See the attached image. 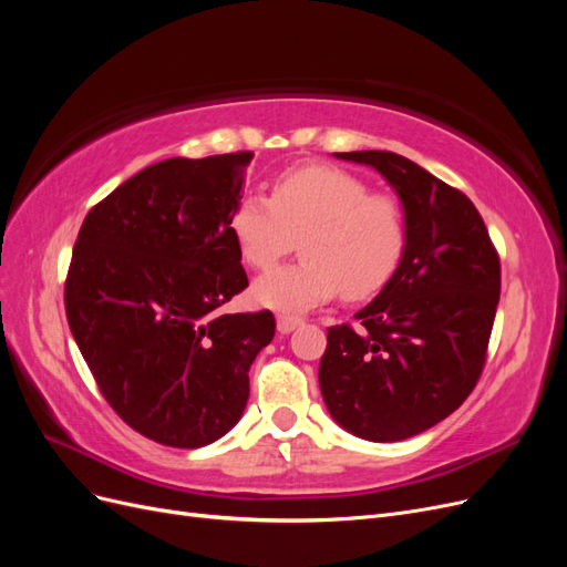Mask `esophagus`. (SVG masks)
Returning a JSON list of instances; mask_svg holds the SVG:
<instances>
[{
  "instance_id": "1",
  "label": "esophagus",
  "mask_w": 567,
  "mask_h": 567,
  "mask_svg": "<svg viewBox=\"0 0 567 567\" xmlns=\"http://www.w3.org/2000/svg\"><path fill=\"white\" fill-rule=\"evenodd\" d=\"M300 323H302V321H300L298 317H288V315H279V317H277V326H279V331H281V333L296 331Z\"/></svg>"
}]
</instances>
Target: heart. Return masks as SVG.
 Here are the masks:
<instances>
[{
    "label": "heart",
    "mask_w": 567,
    "mask_h": 567,
    "mask_svg": "<svg viewBox=\"0 0 567 567\" xmlns=\"http://www.w3.org/2000/svg\"><path fill=\"white\" fill-rule=\"evenodd\" d=\"M231 234L257 271H269L300 238L302 260L252 288L257 302L281 312H302L338 293L369 300L390 284L406 250L402 203L373 194L364 179L331 165L288 169L269 198H238Z\"/></svg>",
    "instance_id": "b5f03b06"
}]
</instances>
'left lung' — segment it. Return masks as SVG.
<instances>
[{
    "mask_svg": "<svg viewBox=\"0 0 567 567\" xmlns=\"http://www.w3.org/2000/svg\"><path fill=\"white\" fill-rule=\"evenodd\" d=\"M371 165L398 192L406 250L357 326L329 329L319 388L357 437H414L456 411L485 369L502 265L466 194L390 151L336 153Z\"/></svg>",
    "mask_w": 567,
    "mask_h": 567,
    "instance_id": "1",
    "label": "left lung"
}]
</instances>
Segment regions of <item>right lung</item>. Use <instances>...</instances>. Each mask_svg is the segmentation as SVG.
Returning a JSON list of instances; mask_svg holds the SVG:
<instances>
[{
    "instance_id": "1",
    "label": "right lung",
    "mask_w": 567,
    "mask_h": 567,
    "mask_svg": "<svg viewBox=\"0 0 567 567\" xmlns=\"http://www.w3.org/2000/svg\"><path fill=\"white\" fill-rule=\"evenodd\" d=\"M250 151L148 165L84 217L65 317L94 381L132 431L196 450L241 419L269 310L225 315L248 286L231 234Z\"/></svg>"
}]
</instances>
